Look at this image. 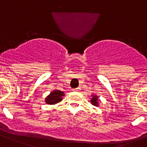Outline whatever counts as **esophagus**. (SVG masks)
I'll return each mask as SVG.
<instances>
[{
  "mask_svg": "<svg viewBox=\"0 0 147 147\" xmlns=\"http://www.w3.org/2000/svg\"><path fill=\"white\" fill-rule=\"evenodd\" d=\"M72 90H74V91H79L80 90V88H74V89H72Z\"/></svg>",
  "mask_w": 147,
  "mask_h": 147,
  "instance_id": "34e87169",
  "label": "esophagus"
}]
</instances>
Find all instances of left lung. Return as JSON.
<instances>
[{
	"mask_svg": "<svg viewBox=\"0 0 147 147\" xmlns=\"http://www.w3.org/2000/svg\"><path fill=\"white\" fill-rule=\"evenodd\" d=\"M90 102L94 106H98V97H97V96H93Z\"/></svg>",
	"mask_w": 147,
	"mask_h": 147,
	"instance_id": "left-lung-1",
	"label": "left lung"
}]
</instances>
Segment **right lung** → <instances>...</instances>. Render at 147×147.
Segmentation results:
<instances>
[{
  "label": "right lung",
  "instance_id": "1",
  "mask_svg": "<svg viewBox=\"0 0 147 147\" xmlns=\"http://www.w3.org/2000/svg\"><path fill=\"white\" fill-rule=\"evenodd\" d=\"M64 96V94L60 90H53L45 99V101L47 104H55V103H57V102H60L62 100V96Z\"/></svg>",
  "mask_w": 147,
  "mask_h": 147
}]
</instances>
